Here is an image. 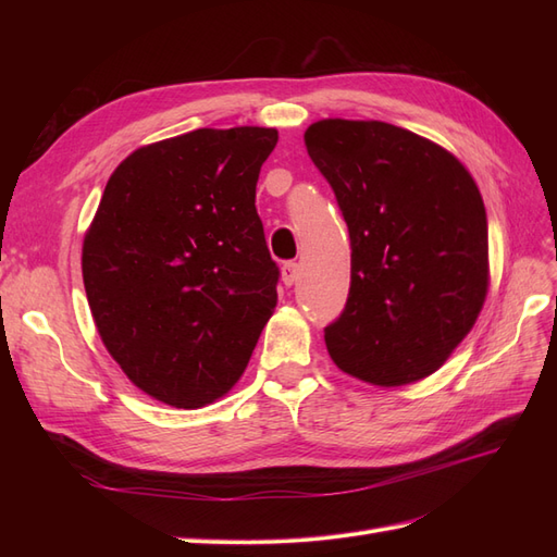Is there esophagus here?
<instances>
[{
  "mask_svg": "<svg viewBox=\"0 0 557 557\" xmlns=\"http://www.w3.org/2000/svg\"><path fill=\"white\" fill-rule=\"evenodd\" d=\"M299 278V267H297V262H285L283 267H281V281L288 285H295V281Z\"/></svg>",
  "mask_w": 557,
  "mask_h": 557,
  "instance_id": "34e87169",
  "label": "esophagus"
}]
</instances>
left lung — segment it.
<instances>
[{"instance_id":"obj_1","label":"left lung","mask_w":557,"mask_h":557,"mask_svg":"<svg viewBox=\"0 0 557 557\" xmlns=\"http://www.w3.org/2000/svg\"><path fill=\"white\" fill-rule=\"evenodd\" d=\"M305 144L352 250L346 309L325 327L330 358L381 387L434 374L474 327L491 283L476 181L440 144L381 121L325 117Z\"/></svg>"}]
</instances>
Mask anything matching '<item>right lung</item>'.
<instances>
[{
	"label": "right lung",
	"instance_id": "right-lung-1",
	"mask_svg": "<svg viewBox=\"0 0 557 557\" xmlns=\"http://www.w3.org/2000/svg\"><path fill=\"white\" fill-rule=\"evenodd\" d=\"M274 127H201L148 144L111 174L83 239L99 336L158 401L199 409L244 374L276 307L278 267L256 209Z\"/></svg>",
	"mask_w": 557,
	"mask_h": 557
}]
</instances>
